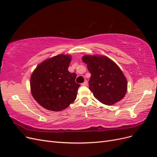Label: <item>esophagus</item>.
<instances>
[{"instance_id": "esophagus-1", "label": "esophagus", "mask_w": 157, "mask_h": 157, "mask_svg": "<svg viewBox=\"0 0 157 157\" xmlns=\"http://www.w3.org/2000/svg\"><path fill=\"white\" fill-rule=\"evenodd\" d=\"M88 84V82H87V80H85V81L83 82V83H82V86H86V85Z\"/></svg>"}]
</instances>
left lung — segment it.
<instances>
[{
	"label": "left lung",
	"instance_id": "8db88e82",
	"mask_svg": "<svg viewBox=\"0 0 157 157\" xmlns=\"http://www.w3.org/2000/svg\"><path fill=\"white\" fill-rule=\"evenodd\" d=\"M83 62L87 64L91 74L89 89L98 101L111 105L124 97L127 81L120 68L106 56H84Z\"/></svg>",
	"mask_w": 157,
	"mask_h": 157
}]
</instances>
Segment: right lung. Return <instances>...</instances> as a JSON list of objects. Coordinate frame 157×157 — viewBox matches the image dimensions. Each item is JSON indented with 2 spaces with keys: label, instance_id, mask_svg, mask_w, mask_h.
Masks as SVG:
<instances>
[{
  "label": "right lung",
  "instance_id": "add662e5",
  "mask_svg": "<svg viewBox=\"0 0 157 157\" xmlns=\"http://www.w3.org/2000/svg\"><path fill=\"white\" fill-rule=\"evenodd\" d=\"M71 60L69 55L54 56L38 65L31 75L33 96L48 110L60 111L77 98L80 84L75 82L76 73L68 71Z\"/></svg>",
  "mask_w": 157,
  "mask_h": 157
}]
</instances>
